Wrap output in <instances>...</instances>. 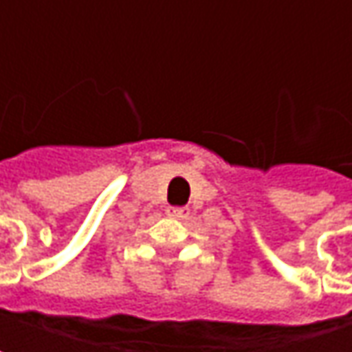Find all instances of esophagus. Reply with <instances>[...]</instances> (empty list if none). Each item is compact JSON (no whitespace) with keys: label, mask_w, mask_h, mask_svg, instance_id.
Segmentation results:
<instances>
[{"label":"esophagus","mask_w":352,"mask_h":352,"mask_svg":"<svg viewBox=\"0 0 352 352\" xmlns=\"http://www.w3.org/2000/svg\"><path fill=\"white\" fill-rule=\"evenodd\" d=\"M166 211H168L170 217H174V219H188V215H190V210L180 208V206H170Z\"/></svg>","instance_id":"esophagus-1"}]
</instances>
